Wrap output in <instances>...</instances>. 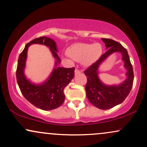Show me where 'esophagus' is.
<instances>
[{"mask_svg": "<svg viewBox=\"0 0 147 147\" xmlns=\"http://www.w3.org/2000/svg\"><path fill=\"white\" fill-rule=\"evenodd\" d=\"M80 71H79V70H78V69H75V71H74V74H75V75L76 76V75H78V74H80Z\"/></svg>", "mask_w": 147, "mask_h": 147, "instance_id": "1", "label": "esophagus"}]
</instances>
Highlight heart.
<instances>
[{"instance_id": "obj_1", "label": "heart", "mask_w": 147, "mask_h": 147, "mask_svg": "<svg viewBox=\"0 0 147 147\" xmlns=\"http://www.w3.org/2000/svg\"><path fill=\"white\" fill-rule=\"evenodd\" d=\"M102 53V48L99 43H76L67 49L68 55L74 61L82 62L84 67L93 65L101 57Z\"/></svg>"}]
</instances>
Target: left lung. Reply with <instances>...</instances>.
<instances>
[{
	"label": "left lung",
	"instance_id": "1",
	"mask_svg": "<svg viewBox=\"0 0 147 147\" xmlns=\"http://www.w3.org/2000/svg\"><path fill=\"white\" fill-rule=\"evenodd\" d=\"M102 40L105 42L107 51L84 71V74L87 76L85 90L86 97L92 105L102 110H107L121 104L127 98L133 87L134 74L127 49L119 42L111 39L102 38ZM115 52H119L122 55V60L127 71L125 74L127 78L120 84L109 86L100 79L98 69L101 64Z\"/></svg>",
	"mask_w": 147,
	"mask_h": 147
}]
</instances>
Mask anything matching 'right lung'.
<instances>
[{
  "mask_svg": "<svg viewBox=\"0 0 147 147\" xmlns=\"http://www.w3.org/2000/svg\"><path fill=\"white\" fill-rule=\"evenodd\" d=\"M34 44L47 46L55 59V66L50 75L45 82L38 84L32 83L24 74L28 47ZM57 53V43L53 39L40 36L27 43L18 57L16 76L20 91L28 102L41 110H53L63 104L65 98L64 88L74 76V68L59 67L61 61Z\"/></svg>",
  "mask_w": 147,
  "mask_h": 147,
  "instance_id": "add662e5",
  "label": "right lung"
}]
</instances>
